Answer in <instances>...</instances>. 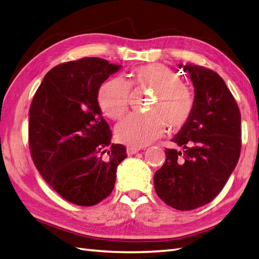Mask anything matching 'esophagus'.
Wrapping results in <instances>:
<instances>
[{"label": "esophagus", "mask_w": 259, "mask_h": 259, "mask_svg": "<svg viewBox=\"0 0 259 259\" xmlns=\"http://www.w3.org/2000/svg\"><path fill=\"white\" fill-rule=\"evenodd\" d=\"M140 149H141V148H139V147L127 146V147H126V152H127V155H133V154H136L137 152H139Z\"/></svg>", "instance_id": "34e87169"}]
</instances>
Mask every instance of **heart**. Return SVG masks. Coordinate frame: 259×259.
Masks as SVG:
<instances>
[{"mask_svg": "<svg viewBox=\"0 0 259 259\" xmlns=\"http://www.w3.org/2000/svg\"><path fill=\"white\" fill-rule=\"evenodd\" d=\"M133 84L154 90V100L147 114H130L116 126V136L130 146L141 147L164 133L166 120L170 127H180L192 116L195 99L177 74L164 64L143 65L133 71ZM130 84L114 77L101 85L97 103L103 114L112 119L123 116L128 108Z\"/></svg>", "mask_w": 259, "mask_h": 259, "instance_id": "obj_1", "label": "heart"}]
</instances>
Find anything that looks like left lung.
I'll use <instances>...</instances> for the list:
<instances>
[{"label": "left lung", "instance_id": "1", "mask_svg": "<svg viewBox=\"0 0 259 259\" xmlns=\"http://www.w3.org/2000/svg\"><path fill=\"white\" fill-rule=\"evenodd\" d=\"M189 74L195 92L192 116L166 148L164 165L154 176L159 198L178 210L211 202L236 167L242 146L240 112L224 79L204 66L178 65Z\"/></svg>", "mask_w": 259, "mask_h": 259}]
</instances>
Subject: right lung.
<instances>
[{
	"label": "right lung",
	"instance_id": "add662e5",
	"mask_svg": "<svg viewBox=\"0 0 259 259\" xmlns=\"http://www.w3.org/2000/svg\"><path fill=\"white\" fill-rule=\"evenodd\" d=\"M120 65L84 57L57 65L38 86L28 113V145L44 181L67 202L93 206L114 188L126 148L112 132L97 92Z\"/></svg>",
	"mask_w": 259,
	"mask_h": 259
}]
</instances>
